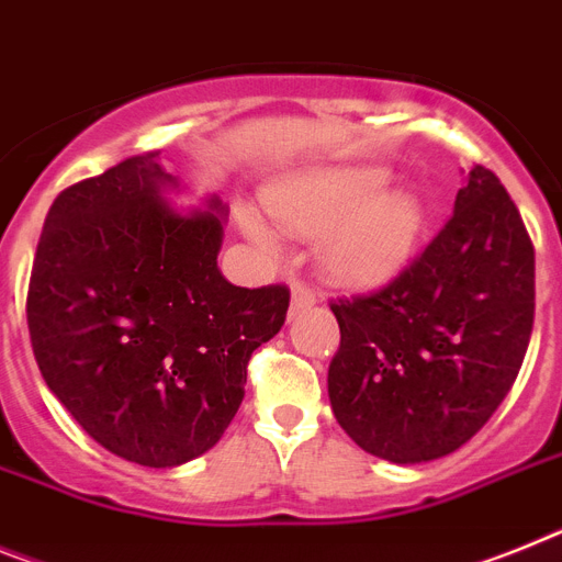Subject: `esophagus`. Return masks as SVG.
Instances as JSON below:
<instances>
[{"label":"esophagus","mask_w":562,"mask_h":562,"mask_svg":"<svg viewBox=\"0 0 562 562\" xmlns=\"http://www.w3.org/2000/svg\"><path fill=\"white\" fill-rule=\"evenodd\" d=\"M290 310L292 313H301V310H310V306H315V295L310 290H306L304 284H292V295H290Z\"/></svg>","instance_id":"1"}]
</instances>
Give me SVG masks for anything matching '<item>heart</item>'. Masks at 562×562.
I'll return each mask as SVG.
<instances>
[{"label": "heart", "mask_w": 562, "mask_h": 562, "mask_svg": "<svg viewBox=\"0 0 562 562\" xmlns=\"http://www.w3.org/2000/svg\"><path fill=\"white\" fill-rule=\"evenodd\" d=\"M383 167H327L278 184L263 195L276 222L292 235H315L321 270L349 290L390 284L424 233V201L404 187H386ZM241 229L261 252H276V235L256 215Z\"/></svg>", "instance_id": "b5f03b06"}]
</instances>
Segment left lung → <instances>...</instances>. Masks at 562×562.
Listing matches in <instances>:
<instances>
[{"label": "left lung", "mask_w": 562, "mask_h": 562, "mask_svg": "<svg viewBox=\"0 0 562 562\" xmlns=\"http://www.w3.org/2000/svg\"><path fill=\"white\" fill-rule=\"evenodd\" d=\"M333 313L340 429L404 467L460 449L509 395L535 324V247L501 179L474 165L418 261Z\"/></svg>", "instance_id": "8db88e82"}]
</instances>
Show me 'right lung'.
Wrapping results in <instances>:
<instances>
[{
    "label": "right lung",
    "instance_id": "right-lung-1",
    "mask_svg": "<svg viewBox=\"0 0 562 562\" xmlns=\"http://www.w3.org/2000/svg\"><path fill=\"white\" fill-rule=\"evenodd\" d=\"M133 156L47 210L27 329L47 390L108 452L172 469L222 440L247 361L284 327L286 286L244 290L218 270L227 204Z\"/></svg>",
    "mask_w": 562,
    "mask_h": 562
}]
</instances>
